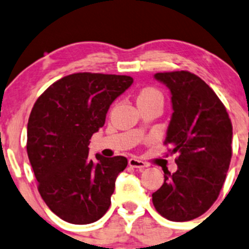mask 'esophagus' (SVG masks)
I'll return each mask as SVG.
<instances>
[{
  "mask_svg": "<svg viewBox=\"0 0 249 249\" xmlns=\"http://www.w3.org/2000/svg\"><path fill=\"white\" fill-rule=\"evenodd\" d=\"M129 165L131 167H135V169L139 170H143L144 167H147V164H145L144 161H142V160L137 159V158H131V159H129Z\"/></svg>",
  "mask_w": 249,
  "mask_h": 249,
  "instance_id": "esophagus-1",
  "label": "esophagus"
}]
</instances>
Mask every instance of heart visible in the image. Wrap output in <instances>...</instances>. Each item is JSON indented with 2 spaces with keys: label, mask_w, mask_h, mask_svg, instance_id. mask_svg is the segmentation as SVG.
I'll list each match as a JSON object with an SVG mask.
<instances>
[{
  "label": "heart",
  "mask_w": 249,
  "mask_h": 249,
  "mask_svg": "<svg viewBox=\"0 0 249 249\" xmlns=\"http://www.w3.org/2000/svg\"><path fill=\"white\" fill-rule=\"evenodd\" d=\"M154 99H162L161 92L158 89L152 87L143 88L140 91L139 97H137V102L139 101H147V100H154Z\"/></svg>",
  "instance_id": "b5f03b06"
}]
</instances>
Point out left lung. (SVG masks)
Here are the masks:
<instances>
[{
  "mask_svg": "<svg viewBox=\"0 0 249 249\" xmlns=\"http://www.w3.org/2000/svg\"><path fill=\"white\" fill-rule=\"evenodd\" d=\"M171 91L172 117L165 144L177 153V171L164 170V184L153 193L155 210L166 219L187 222L214 203L231 160L232 125L224 105L196 74L155 73Z\"/></svg>",
  "mask_w": 249,
  "mask_h": 249,
  "instance_id": "obj_1",
  "label": "left lung"
}]
</instances>
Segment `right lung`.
Wrapping results in <instances>:
<instances>
[{"instance_id":"obj_1","label":"right lung","mask_w":249,"mask_h":249,"mask_svg":"<svg viewBox=\"0 0 249 249\" xmlns=\"http://www.w3.org/2000/svg\"><path fill=\"white\" fill-rule=\"evenodd\" d=\"M134 79L80 72L53 83L37 99L27 123L26 149L38 192L52 212L72 224L99 220L110 206L125 157H89L92 134L112 102Z\"/></svg>"}]
</instances>
